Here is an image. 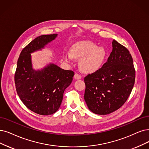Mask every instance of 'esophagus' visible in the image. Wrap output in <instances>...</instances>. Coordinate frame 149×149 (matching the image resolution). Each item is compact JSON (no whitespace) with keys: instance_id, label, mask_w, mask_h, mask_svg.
<instances>
[{"instance_id":"obj_1","label":"esophagus","mask_w":149,"mask_h":149,"mask_svg":"<svg viewBox=\"0 0 149 149\" xmlns=\"http://www.w3.org/2000/svg\"><path fill=\"white\" fill-rule=\"evenodd\" d=\"M74 78L75 79H81V76L78 73H75V74L74 76Z\"/></svg>"}]
</instances>
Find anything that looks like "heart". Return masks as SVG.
<instances>
[{"instance_id":"1","label":"heart","mask_w":149,"mask_h":149,"mask_svg":"<svg viewBox=\"0 0 149 149\" xmlns=\"http://www.w3.org/2000/svg\"><path fill=\"white\" fill-rule=\"evenodd\" d=\"M63 58L67 62L79 59V66L86 73L97 72L101 68L106 57L104 47L98 46L90 41H79L71 46L69 52H63Z\"/></svg>"}]
</instances>
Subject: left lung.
<instances>
[{
  "label": "left lung",
  "mask_w": 149,
  "mask_h": 149,
  "mask_svg": "<svg viewBox=\"0 0 149 149\" xmlns=\"http://www.w3.org/2000/svg\"><path fill=\"white\" fill-rule=\"evenodd\" d=\"M107 61L98 71L84 78V100L88 108L99 115L119 109L132 92L135 81L133 58L117 41Z\"/></svg>",
  "instance_id": "8db88e82"
}]
</instances>
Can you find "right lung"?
<instances>
[{
	"mask_svg": "<svg viewBox=\"0 0 149 149\" xmlns=\"http://www.w3.org/2000/svg\"><path fill=\"white\" fill-rule=\"evenodd\" d=\"M57 34L43 35L24 48L17 62L15 74L16 92L22 102L37 114L47 116L60 108L63 92L73 81V71L65 70L49 63L41 70L32 67L31 54L44 49Z\"/></svg>",
	"mask_w": 149,
	"mask_h": 149,
	"instance_id": "right-lung-1",
	"label": "right lung"
}]
</instances>
